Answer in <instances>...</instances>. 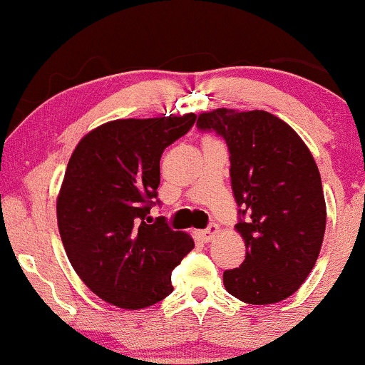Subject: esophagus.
Returning <instances> with one entry per match:
<instances>
[{
	"instance_id": "1",
	"label": "esophagus",
	"mask_w": 365,
	"mask_h": 365,
	"mask_svg": "<svg viewBox=\"0 0 365 365\" xmlns=\"http://www.w3.org/2000/svg\"><path fill=\"white\" fill-rule=\"evenodd\" d=\"M217 233H220V226L216 223H211L206 230H197V237H199L202 242H211Z\"/></svg>"
}]
</instances>
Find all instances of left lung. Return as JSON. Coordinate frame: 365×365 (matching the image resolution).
<instances>
[{
  "label": "left lung",
  "instance_id": "left-lung-1",
  "mask_svg": "<svg viewBox=\"0 0 365 365\" xmlns=\"http://www.w3.org/2000/svg\"><path fill=\"white\" fill-rule=\"evenodd\" d=\"M200 132H215L230 153L237 232L247 254L226 269V292L242 302L267 305L300 288L319 255L326 228L321 175L311 150L290 125L267 111L202 113Z\"/></svg>",
  "mask_w": 365,
  "mask_h": 365
}]
</instances>
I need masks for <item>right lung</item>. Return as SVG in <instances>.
<instances>
[{"mask_svg":"<svg viewBox=\"0 0 365 365\" xmlns=\"http://www.w3.org/2000/svg\"><path fill=\"white\" fill-rule=\"evenodd\" d=\"M195 120L194 113L115 120L75 148L58 195V228L75 273L99 299L137 311L173 292L171 271L194 240L149 215L161 206L163 150Z\"/></svg>","mask_w":365,"mask_h":365,"instance_id":"add662e5","label":"right lung"}]
</instances>
